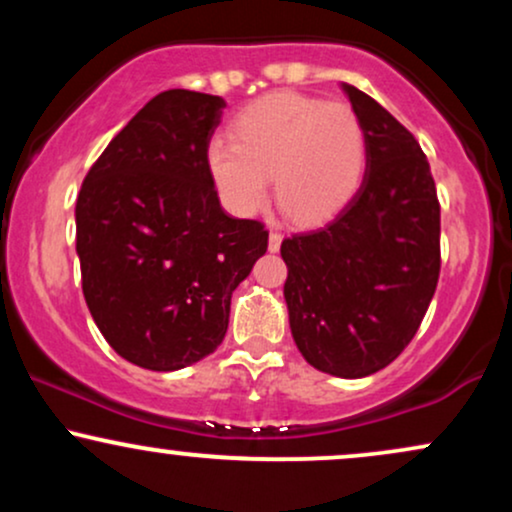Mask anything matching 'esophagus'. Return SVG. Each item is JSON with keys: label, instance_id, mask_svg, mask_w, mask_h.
Masks as SVG:
<instances>
[{"label": "esophagus", "instance_id": "esophagus-1", "mask_svg": "<svg viewBox=\"0 0 512 512\" xmlns=\"http://www.w3.org/2000/svg\"><path fill=\"white\" fill-rule=\"evenodd\" d=\"M281 240H284V236H281L279 231H272V233H269V252H279V248H281Z\"/></svg>", "mask_w": 512, "mask_h": 512}]
</instances>
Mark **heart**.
I'll list each match as a JSON object with an SVG mask.
<instances>
[{
  "label": "heart",
  "instance_id": "1",
  "mask_svg": "<svg viewBox=\"0 0 512 512\" xmlns=\"http://www.w3.org/2000/svg\"><path fill=\"white\" fill-rule=\"evenodd\" d=\"M228 134L231 144H209L207 173L236 216L264 207L272 175L281 211L320 223L351 202L366 175V129L346 103L274 91L245 105Z\"/></svg>",
  "mask_w": 512,
  "mask_h": 512
}]
</instances>
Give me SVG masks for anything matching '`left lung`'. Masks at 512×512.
I'll return each mask as SVG.
<instances>
[{
	"label": "left lung",
	"instance_id": "obj_1",
	"mask_svg": "<svg viewBox=\"0 0 512 512\" xmlns=\"http://www.w3.org/2000/svg\"><path fill=\"white\" fill-rule=\"evenodd\" d=\"M368 139L351 202L281 243L293 342L310 366L366 378L414 339L440 274V204L431 166L407 127L342 84Z\"/></svg>",
	"mask_w": 512,
	"mask_h": 512
}]
</instances>
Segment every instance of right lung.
<instances>
[{"label":"right lung","mask_w":512,"mask_h":512,"mask_svg":"<svg viewBox=\"0 0 512 512\" xmlns=\"http://www.w3.org/2000/svg\"><path fill=\"white\" fill-rule=\"evenodd\" d=\"M226 101L170 88L88 170L76 255L98 330L125 361L180 370L219 349L231 296L267 252L260 221L223 211L207 149Z\"/></svg>","instance_id":"1"}]
</instances>
